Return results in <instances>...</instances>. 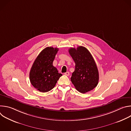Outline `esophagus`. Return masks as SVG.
Returning <instances> with one entry per match:
<instances>
[{
    "label": "esophagus",
    "mask_w": 131,
    "mask_h": 131,
    "mask_svg": "<svg viewBox=\"0 0 131 131\" xmlns=\"http://www.w3.org/2000/svg\"><path fill=\"white\" fill-rule=\"evenodd\" d=\"M64 74H65V75H66V76H69V72L67 71V72L64 73Z\"/></svg>",
    "instance_id": "obj_1"
}]
</instances>
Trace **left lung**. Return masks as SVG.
<instances>
[{
  "mask_svg": "<svg viewBox=\"0 0 131 131\" xmlns=\"http://www.w3.org/2000/svg\"><path fill=\"white\" fill-rule=\"evenodd\" d=\"M68 52L75 63L71 81L77 91L85 93L94 89L99 80V70L90 52L84 47L71 48Z\"/></svg>",
  "mask_w": 131,
  "mask_h": 131,
  "instance_id": "8db88e82",
  "label": "left lung"
}]
</instances>
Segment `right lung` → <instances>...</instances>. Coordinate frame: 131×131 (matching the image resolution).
<instances>
[{
  "instance_id": "right-lung-1",
  "label": "right lung",
  "mask_w": 131,
  "mask_h": 131,
  "mask_svg": "<svg viewBox=\"0 0 131 131\" xmlns=\"http://www.w3.org/2000/svg\"><path fill=\"white\" fill-rule=\"evenodd\" d=\"M59 49L49 47L44 49L35 60L29 72L31 84L37 90L47 92L51 90L62 76L53 62Z\"/></svg>"
}]
</instances>
